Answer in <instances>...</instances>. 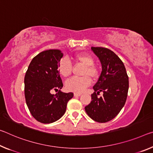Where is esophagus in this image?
<instances>
[{
	"instance_id": "1",
	"label": "esophagus",
	"mask_w": 153,
	"mask_h": 153,
	"mask_svg": "<svg viewBox=\"0 0 153 153\" xmlns=\"http://www.w3.org/2000/svg\"><path fill=\"white\" fill-rule=\"evenodd\" d=\"M82 95V93H74V97H79Z\"/></svg>"
}]
</instances>
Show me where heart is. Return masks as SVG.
Listing matches in <instances>:
<instances>
[{
  "mask_svg": "<svg viewBox=\"0 0 153 153\" xmlns=\"http://www.w3.org/2000/svg\"><path fill=\"white\" fill-rule=\"evenodd\" d=\"M73 60L82 65L84 68L82 70L79 77H74L66 82V88L69 91L82 93L91 83V78L95 80L98 77V70L93 65L94 60L91 55L87 54H78L72 58ZM59 73L65 78L69 77L72 72V65L69 60L62 59L59 65Z\"/></svg>",
  "mask_w": 153,
  "mask_h": 153,
  "instance_id": "heart-1",
  "label": "heart"
}]
</instances>
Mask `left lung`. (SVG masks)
<instances>
[{
	"label": "left lung",
	"instance_id": "obj_1",
	"mask_svg": "<svg viewBox=\"0 0 153 153\" xmlns=\"http://www.w3.org/2000/svg\"><path fill=\"white\" fill-rule=\"evenodd\" d=\"M91 50L99 58L102 70L85 111L93 120L106 123L115 118L125 105L129 77L123 61L112 51L101 47H91ZM100 91L103 92V96L97 98Z\"/></svg>",
	"mask_w": 153,
	"mask_h": 153
}]
</instances>
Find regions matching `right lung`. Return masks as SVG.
Returning a JSON list of instances; mask_svg holds the SVG:
<instances>
[{
    "mask_svg": "<svg viewBox=\"0 0 153 153\" xmlns=\"http://www.w3.org/2000/svg\"><path fill=\"white\" fill-rule=\"evenodd\" d=\"M63 54L59 50L42 52L31 60L24 77V94L26 105L32 116L39 122L48 124L64 115L67 102L74 93H65L59 73L60 60ZM52 89L57 90L51 94Z\"/></svg>",
    "mask_w": 153,
    "mask_h": 153,
    "instance_id": "add662e5",
    "label": "right lung"
}]
</instances>
